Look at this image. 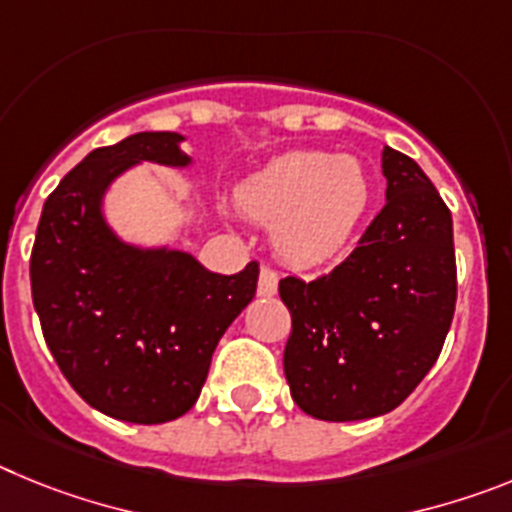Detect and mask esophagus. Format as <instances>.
<instances>
[{"instance_id": "obj_1", "label": "esophagus", "mask_w": 512, "mask_h": 512, "mask_svg": "<svg viewBox=\"0 0 512 512\" xmlns=\"http://www.w3.org/2000/svg\"><path fill=\"white\" fill-rule=\"evenodd\" d=\"M277 284H279V274L271 266H261V274H259V297H271L277 295Z\"/></svg>"}]
</instances>
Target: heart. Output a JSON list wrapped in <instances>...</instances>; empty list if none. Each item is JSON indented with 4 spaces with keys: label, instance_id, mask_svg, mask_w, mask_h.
<instances>
[{
    "label": "heart",
    "instance_id": "heart-1",
    "mask_svg": "<svg viewBox=\"0 0 512 512\" xmlns=\"http://www.w3.org/2000/svg\"><path fill=\"white\" fill-rule=\"evenodd\" d=\"M372 200L364 166L351 156L300 151L271 161L238 187L243 215L271 225L279 256L295 266L333 259Z\"/></svg>",
    "mask_w": 512,
    "mask_h": 512
}]
</instances>
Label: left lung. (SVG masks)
I'll list each match as a JSON object with an SVG mask.
<instances>
[{
	"instance_id": "obj_1",
	"label": "left lung",
	"mask_w": 512,
	"mask_h": 512,
	"mask_svg": "<svg viewBox=\"0 0 512 512\" xmlns=\"http://www.w3.org/2000/svg\"><path fill=\"white\" fill-rule=\"evenodd\" d=\"M387 205L336 269L284 277L292 400L330 423L390 413L441 354L456 307L451 212L413 158L384 148Z\"/></svg>"
}]
</instances>
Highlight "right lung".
Here are the masks:
<instances>
[{"label": "right lung", "mask_w": 512, "mask_h": 512, "mask_svg": "<svg viewBox=\"0 0 512 512\" xmlns=\"http://www.w3.org/2000/svg\"><path fill=\"white\" fill-rule=\"evenodd\" d=\"M182 135L138 133L89 153L48 194L30 253L43 338L94 410L156 425L192 408L217 341L256 295L259 264L212 274L179 251H138L104 225V187L135 161L184 166Z\"/></svg>", "instance_id": "right-lung-1"}]
</instances>
